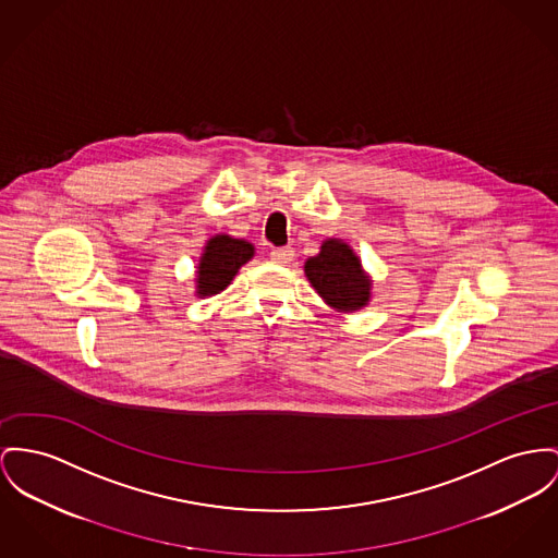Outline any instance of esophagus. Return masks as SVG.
<instances>
[{
	"instance_id": "obj_1",
	"label": "esophagus",
	"mask_w": 558,
	"mask_h": 558,
	"mask_svg": "<svg viewBox=\"0 0 558 558\" xmlns=\"http://www.w3.org/2000/svg\"><path fill=\"white\" fill-rule=\"evenodd\" d=\"M270 260L275 264H290L294 260V247H277L270 252Z\"/></svg>"
}]
</instances>
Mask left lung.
Returning a JSON list of instances; mask_svg holds the SVG:
<instances>
[{
	"label": "left lung",
	"mask_w": 558,
	"mask_h": 558,
	"mask_svg": "<svg viewBox=\"0 0 558 558\" xmlns=\"http://www.w3.org/2000/svg\"><path fill=\"white\" fill-rule=\"evenodd\" d=\"M304 275L311 288L338 313H355L371 302L372 277L342 239H326L319 254L304 262Z\"/></svg>",
	"instance_id": "1"
}]
</instances>
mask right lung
I'll list each match as a JSON object with an SVG mask.
<instances>
[{
	"mask_svg": "<svg viewBox=\"0 0 558 558\" xmlns=\"http://www.w3.org/2000/svg\"><path fill=\"white\" fill-rule=\"evenodd\" d=\"M256 247L245 239L230 234H214L196 264L194 272V296L209 298L220 294L236 277L239 268L254 258Z\"/></svg>",
	"mask_w": 558,
	"mask_h": 558,
	"instance_id": "add662e5",
	"label": "right lung"
}]
</instances>
